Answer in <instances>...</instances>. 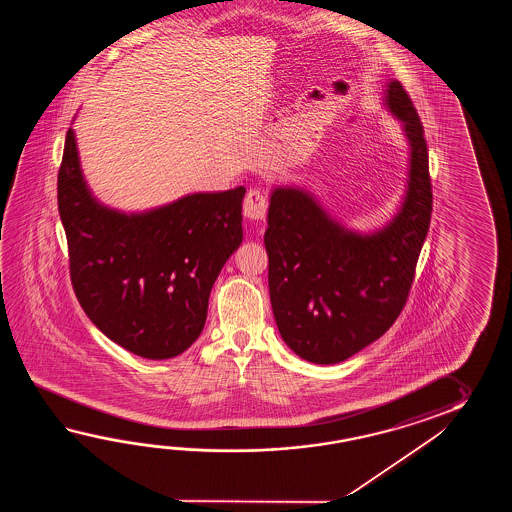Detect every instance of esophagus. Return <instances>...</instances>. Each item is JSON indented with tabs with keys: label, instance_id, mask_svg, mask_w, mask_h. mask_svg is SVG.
I'll return each mask as SVG.
<instances>
[{
	"label": "esophagus",
	"instance_id": "34e87169",
	"mask_svg": "<svg viewBox=\"0 0 512 512\" xmlns=\"http://www.w3.org/2000/svg\"><path fill=\"white\" fill-rule=\"evenodd\" d=\"M243 216L252 221H261L267 216V197L260 190H251L243 201Z\"/></svg>",
	"mask_w": 512,
	"mask_h": 512
}]
</instances>
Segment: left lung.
<instances>
[{"label": "left lung", "mask_w": 512, "mask_h": 512, "mask_svg": "<svg viewBox=\"0 0 512 512\" xmlns=\"http://www.w3.org/2000/svg\"><path fill=\"white\" fill-rule=\"evenodd\" d=\"M384 102L403 120L410 172L403 205L381 230L344 229L309 192L276 186L269 205L272 313L283 342L315 364H337L381 338L401 315L430 227L432 183L425 130L403 84Z\"/></svg>", "instance_id": "obj_1"}]
</instances>
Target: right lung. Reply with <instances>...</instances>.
<instances>
[{"label":"right lung","instance_id":"1","mask_svg":"<svg viewBox=\"0 0 512 512\" xmlns=\"http://www.w3.org/2000/svg\"><path fill=\"white\" fill-rule=\"evenodd\" d=\"M243 196L238 186L142 214L104 207L87 188L69 128L58 212L71 283L89 320L144 359H172L190 348L205 327L212 285L243 240Z\"/></svg>","mask_w":512,"mask_h":512}]
</instances>
